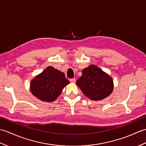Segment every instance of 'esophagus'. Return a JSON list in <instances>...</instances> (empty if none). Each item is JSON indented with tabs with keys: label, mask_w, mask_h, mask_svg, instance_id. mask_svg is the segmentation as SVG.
<instances>
[{
	"label": "esophagus",
	"mask_w": 146,
	"mask_h": 146,
	"mask_svg": "<svg viewBox=\"0 0 146 146\" xmlns=\"http://www.w3.org/2000/svg\"><path fill=\"white\" fill-rule=\"evenodd\" d=\"M70 81L71 83H75L76 82V78H72L70 80Z\"/></svg>",
	"instance_id": "1"
}]
</instances>
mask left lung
<instances>
[{"label":"left lung","mask_w":146,"mask_h":146,"mask_svg":"<svg viewBox=\"0 0 146 146\" xmlns=\"http://www.w3.org/2000/svg\"><path fill=\"white\" fill-rule=\"evenodd\" d=\"M76 84L88 98L93 101L108 97L113 90L111 77L94 65L83 70L82 76L76 81Z\"/></svg>","instance_id":"1"}]
</instances>
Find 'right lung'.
I'll use <instances>...</instances> for the list:
<instances>
[{
	"mask_svg": "<svg viewBox=\"0 0 146 146\" xmlns=\"http://www.w3.org/2000/svg\"><path fill=\"white\" fill-rule=\"evenodd\" d=\"M70 83L65 74L52 66H48L32 80L30 83L32 93L39 100L52 102Z\"/></svg>",
	"mask_w": 146,
	"mask_h": 146,
	"instance_id": "add662e5",
	"label": "right lung"
}]
</instances>
